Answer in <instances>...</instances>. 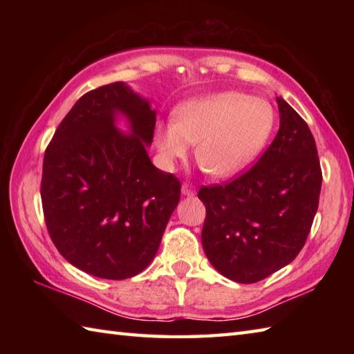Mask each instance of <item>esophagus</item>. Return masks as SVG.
Returning a JSON list of instances; mask_svg holds the SVG:
<instances>
[{"label": "esophagus", "mask_w": 354, "mask_h": 354, "mask_svg": "<svg viewBox=\"0 0 354 354\" xmlns=\"http://www.w3.org/2000/svg\"><path fill=\"white\" fill-rule=\"evenodd\" d=\"M183 194L187 198H192L196 194V187H194L193 184H189V183H184L183 184Z\"/></svg>", "instance_id": "esophagus-1"}]
</instances>
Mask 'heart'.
<instances>
[{
  "mask_svg": "<svg viewBox=\"0 0 354 354\" xmlns=\"http://www.w3.org/2000/svg\"><path fill=\"white\" fill-rule=\"evenodd\" d=\"M274 126L275 111L269 102L225 91L179 104L175 120L156 126L155 142L167 164L189 153L190 142L196 145L201 167L213 176L228 178L261 153Z\"/></svg>",
  "mask_w": 354,
  "mask_h": 354,
  "instance_id": "heart-1",
  "label": "heart"
}]
</instances>
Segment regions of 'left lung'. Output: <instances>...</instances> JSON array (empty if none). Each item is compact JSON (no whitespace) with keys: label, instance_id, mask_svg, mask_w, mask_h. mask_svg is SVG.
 <instances>
[{"label":"left lung","instance_id":"1","mask_svg":"<svg viewBox=\"0 0 354 354\" xmlns=\"http://www.w3.org/2000/svg\"><path fill=\"white\" fill-rule=\"evenodd\" d=\"M280 129L250 170L223 185L202 187V246L217 272L257 283L297 257L318 209L322 171L315 138L277 97Z\"/></svg>","mask_w":354,"mask_h":354}]
</instances>
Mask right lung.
Segmentation results:
<instances>
[{"label":"right lung","instance_id":"right-lung-1","mask_svg":"<svg viewBox=\"0 0 354 354\" xmlns=\"http://www.w3.org/2000/svg\"><path fill=\"white\" fill-rule=\"evenodd\" d=\"M123 115L131 132L115 124ZM156 111L124 82L82 95L45 150L41 199L57 251L106 280L145 270L181 196L179 179L147 155Z\"/></svg>","mask_w":354,"mask_h":354}]
</instances>
